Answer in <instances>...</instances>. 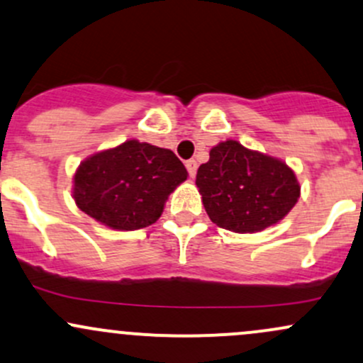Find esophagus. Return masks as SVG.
Here are the masks:
<instances>
[{"mask_svg":"<svg viewBox=\"0 0 363 363\" xmlns=\"http://www.w3.org/2000/svg\"><path fill=\"white\" fill-rule=\"evenodd\" d=\"M186 169H188V172H189L191 177H194V175H196V169H198L196 160H188V162H186Z\"/></svg>","mask_w":363,"mask_h":363,"instance_id":"34e87169","label":"esophagus"}]
</instances>
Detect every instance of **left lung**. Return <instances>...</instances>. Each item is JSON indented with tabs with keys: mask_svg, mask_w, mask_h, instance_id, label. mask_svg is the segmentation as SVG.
Returning <instances> with one entry per match:
<instances>
[{
	"mask_svg": "<svg viewBox=\"0 0 363 363\" xmlns=\"http://www.w3.org/2000/svg\"><path fill=\"white\" fill-rule=\"evenodd\" d=\"M196 186L210 220L238 234L276 225L300 200L301 186L291 167L227 139L210 150Z\"/></svg>",
	"mask_w": 363,
	"mask_h": 363,
	"instance_id": "left-lung-1",
	"label": "left lung"
}]
</instances>
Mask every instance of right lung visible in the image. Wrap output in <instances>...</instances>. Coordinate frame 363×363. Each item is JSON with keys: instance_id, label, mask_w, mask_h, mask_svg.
<instances>
[{"instance_id": "1", "label": "right lung", "mask_w": 363, "mask_h": 363, "mask_svg": "<svg viewBox=\"0 0 363 363\" xmlns=\"http://www.w3.org/2000/svg\"><path fill=\"white\" fill-rule=\"evenodd\" d=\"M188 179L174 151L127 139L91 155L72 177L75 205L113 230H136L160 218L170 193Z\"/></svg>"}]
</instances>
